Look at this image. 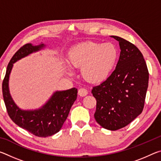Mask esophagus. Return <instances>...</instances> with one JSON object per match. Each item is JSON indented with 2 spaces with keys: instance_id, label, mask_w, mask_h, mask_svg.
Returning a JSON list of instances; mask_svg holds the SVG:
<instances>
[{
  "instance_id": "obj_1",
  "label": "esophagus",
  "mask_w": 161,
  "mask_h": 161,
  "mask_svg": "<svg viewBox=\"0 0 161 161\" xmlns=\"http://www.w3.org/2000/svg\"><path fill=\"white\" fill-rule=\"evenodd\" d=\"M78 94L81 97H84V96H86L87 94H88V91H87L86 89L81 88L78 90Z\"/></svg>"
}]
</instances>
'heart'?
I'll use <instances>...</instances> for the list:
<instances>
[{"mask_svg":"<svg viewBox=\"0 0 161 161\" xmlns=\"http://www.w3.org/2000/svg\"><path fill=\"white\" fill-rule=\"evenodd\" d=\"M119 52L111 42H89L72 48L68 54V61L74 68L81 67V75L92 82L105 80L115 67Z\"/></svg>","mask_w":161,"mask_h":161,"instance_id":"1","label":"heart"}]
</instances>
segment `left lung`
I'll list each match as a JSON object with an SVG mask.
<instances>
[{"label": "left lung", "instance_id": "left-lung-1", "mask_svg": "<svg viewBox=\"0 0 161 161\" xmlns=\"http://www.w3.org/2000/svg\"><path fill=\"white\" fill-rule=\"evenodd\" d=\"M121 48L116 69L92 94L97 100L94 118L106 129H122L142 113L148 86L149 73L145 59L136 45L111 36Z\"/></svg>", "mask_w": 161, "mask_h": 161}]
</instances>
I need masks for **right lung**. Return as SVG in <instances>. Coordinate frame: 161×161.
<instances>
[{
  "label": "right lung",
  "mask_w": 161,
  "mask_h": 161,
  "mask_svg": "<svg viewBox=\"0 0 161 161\" xmlns=\"http://www.w3.org/2000/svg\"><path fill=\"white\" fill-rule=\"evenodd\" d=\"M43 47V44L33 46L31 43L22 46L8 64L2 84L3 97L10 118L18 126L39 137L53 136L60 130L77 97L76 88L56 92L45 105L35 111L20 110L13 102L8 89V79L13 63Z\"/></svg>",
  "instance_id": "1"
}]
</instances>
